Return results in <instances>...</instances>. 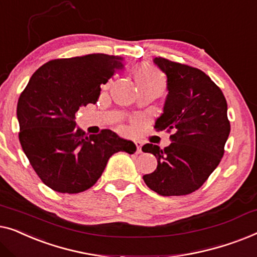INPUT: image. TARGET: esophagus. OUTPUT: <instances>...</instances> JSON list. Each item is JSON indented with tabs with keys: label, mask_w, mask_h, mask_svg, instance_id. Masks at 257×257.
<instances>
[{
	"label": "esophagus",
	"mask_w": 257,
	"mask_h": 257,
	"mask_svg": "<svg viewBox=\"0 0 257 257\" xmlns=\"http://www.w3.org/2000/svg\"><path fill=\"white\" fill-rule=\"evenodd\" d=\"M135 146H136V153L137 154L142 153V143H141V142H135Z\"/></svg>",
	"instance_id": "1"
}]
</instances>
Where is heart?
Here are the masks:
<instances>
[{
	"mask_svg": "<svg viewBox=\"0 0 257 257\" xmlns=\"http://www.w3.org/2000/svg\"><path fill=\"white\" fill-rule=\"evenodd\" d=\"M135 80L140 89H156L163 93L166 88V78L163 72L153 64L144 63L141 64L135 71ZM111 84V80L106 84L108 87Z\"/></svg>",
	"mask_w": 257,
	"mask_h": 257,
	"instance_id": "b5f03b06",
	"label": "heart"
}]
</instances>
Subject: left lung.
I'll use <instances>...</instances> for the list:
<instances>
[{
	"label": "left lung",
	"mask_w": 257,
	"mask_h": 257,
	"mask_svg": "<svg viewBox=\"0 0 257 257\" xmlns=\"http://www.w3.org/2000/svg\"><path fill=\"white\" fill-rule=\"evenodd\" d=\"M154 61L168 77L169 89L155 129L171 134V144L164 149L144 144L143 153L156 156L157 168L143 179L161 196H185L202 186L225 154L230 132L227 101L199 68L163 57Z\"/></svg>",
	"instance_id": "left-lung-1"
}]
</instances>
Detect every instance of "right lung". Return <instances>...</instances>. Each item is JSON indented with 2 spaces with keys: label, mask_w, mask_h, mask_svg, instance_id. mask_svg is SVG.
Instances as JSON below:
<instances>
[{
  "label": "right lung",
  "mask_w": 257,
  "mask_h": 257,
  "mask_svg": "<svg viewBox=\"0 0 257 257\" xmlns=\"http://www.w3.org/2000/svg\"><path fill=\"white\" fill-rule=\"evenodd\" d=\"M106 53L53 59L32 74L17 103L19 139L35 172L60 193L88 190L102 175L111 155L134 154L135 144L109 129L87 135L75 128L81 106L95 103L100 85L122 67Z\"/></svg>",
  "instance_id": "add662e5"
}]
</instances>
